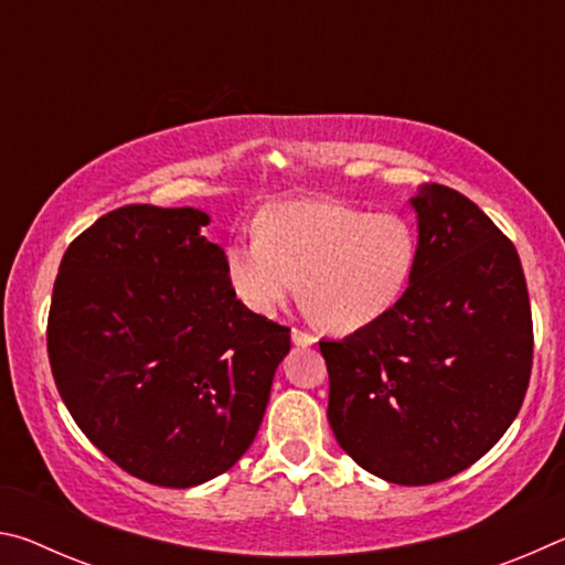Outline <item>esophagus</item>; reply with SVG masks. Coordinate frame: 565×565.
<instances>
[{
  "label": "esophagus",
  "mask_w": 565,
  "mask_h": 565,
  "mask_svg": "<svg viewBox=\"0 0 565 565\" xmlns=\"http://www.w3.org/2000/svg\"><path fill=\"white\" fill-rule=\"evenodd\" d=\"M291 341L296 343V347H311V343L317 339H313L311 333L303 331V329H291Z\"/></svg>",
  "instance_id": "obj_1"
}]
</instances>
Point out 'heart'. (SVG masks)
I'll return each instance as SVG.
<instances>
[{
	"label": "heart",
	"mask_w": 565,
	"mask_h": 565,
	"mask_svg": "<svg viewBox=\"0 0 565 565\" xmlns=\"http://www.w3.org/2000/svg\"><path fill=\"white\" fill-rule=\"evenodd\" d=\"M418 232L411 218L329 199L271 204L259 236L234 238L224 264L248 311L271 317L299 291L323 329L353 333L394 309L414 279Z\"/></svg>",
	"instance_id": "heart-1"
}]
</instances>
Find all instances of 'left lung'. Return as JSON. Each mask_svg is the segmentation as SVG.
I'll list each match as a JSON object with an SVG mask.
<instances>
[{
	"label": "left lung",
	"instance_id": "left-lung-1",
	"mask_svg": "<svg viewBox=\"0 0 565 565\" xmlns=\"http://www.w3.org/2000/svg\"><path fill=\"white\" fill-rule=\"evenodd\" d=\"M411 204L420 248L406 294L319 349L339 446L384 481L426 486L476 463L519 416L533 321L519 252L471 199L426 184Z\"/></svg>",
	"mask_w": 565,
	"mask_h": 565
}]
</instances>
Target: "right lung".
<instances>
[{
  "label": "right lung",
  "mask_w": 565,
  "mask_h": 565,
  "mask_svg": "<svg viewBox=\"0 0 565 565\" xmlns=\"http://www.w3.org/2000/svg\"><path fill=\"white\" fill-rule=\"evenodd\" d=\"M199 209L127 204L62 256L46 351L84 436L164 489L224 473L259 431L291 333L248 311Z\"/></svg>",
  "instance_id": "right-lung-1"
}]
</instances>
